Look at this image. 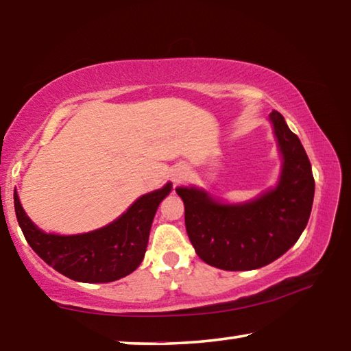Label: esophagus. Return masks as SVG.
<instances>
[{
	"label": "esophagus",
	"instance_id": "esophagus-1",
	"mask_svg": "<svg viewBox=\"0 0 351 351\" xmlns=\"http://www.w3.org/2000/svg\"><path fill=\"white\" fill-rule=\"evenodd\" d=\"M182 175H184V171H176V173H173V181H180Z\"/></svg>",
	"mask_w": 351,
	"mask_h": 351
}]
</instances>
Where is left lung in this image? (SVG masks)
<instances>
[{
	"mask_svg": "<svg viewBox=\"0 0 351 351\" xmlns=\"http://www.w3.org/2000/svg\"><path fill=\"white\" fill-rule=\"evenodd\" d=\"M283 170L278 186L241 206L218 204L204 190L178 187L186 230L198 257L224 271L269 265L299 240L310 219L314 178L304 145L278 111L271 114Z\"/></svg>",
	"mask_w": 351,
	"mask_h": 351,
	"instance_id": "left-lung-1",
	"label": "left lung"
}]
</instances>
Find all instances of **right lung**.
I'll list each match as a JSON object with an SVG mask.
<instances>
[{
  "instance_id": "add662e5",
  "label": "right lung",
  "mask_w": 351,
  "mask_h": 351,
  "mask_svg": "<svg viewBox=\"0 0 351 351\" xmlns=\"http://www.w3.org/2000/svg\"><path fill=\"white\" fill-rule=\"evenodd\" d=\"M171 184L141 197L116 221L80 235L45 234L35 228L14 193L15 215L38 257L71 280L106 283L125 277L138 268L145 255L154 213L167 197Z\"/></svg>"
}]
</instances>
